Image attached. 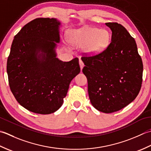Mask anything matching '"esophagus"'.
<instances>
[{
    "instance_id": "34e87169",
    "label": "esophagus",
    "mask_w": 151,
    "mask_h": 151,
    "mask_svg": "<svg viewBox=\"0 0 151 151\" xmlns=\"http://www.w3.org/2000/svg\"><path fill=\"white\" fill-rule=\"evenodd\" d=\"M79 66H80V68H81V70H82L83 69V68L84 67V63H83V62L82 61V60H81V59H79Z\"/></svg>"
}]
</instances>
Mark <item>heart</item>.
Instances as JSON below:
<instances>
[{"label": "heart", "instance_id": "heart-1", "mask_svg": "<svg viewBox=\"0 0 151 151\" xmlns=\"http://www.w3.org/2000/svg\"><path fill=\"white\" fill-rule=\"evenodd\" d=\"M111 36L106 29L87 27L73 31L68 41L75 47L84 46V50L90 55L102 53L109 44Z\"/></svg>", "mask_w": 151, "mask_h": 151}]
</instances>
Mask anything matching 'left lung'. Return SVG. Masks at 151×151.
Segmentation results:
<instances>
[{
  "mask_svg": "<svg viewBox=\"0 0 151 151\" xmlns=\"http://www.w3.org/2000/svg\"><path fill=\"white\" fill-rule=\"evenodd\" d=\"M111 41L102 53L83 56L91 102L97 110L113 113L128 106L139 94L143 66L134 38L117 23H106Z\"/></svg>",
  "mask_w": 151,
  "mask_h": 151,
  "instance_id": "obj_1",
  "label": "left lung"
}]
</instances>
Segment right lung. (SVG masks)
I'll use <instances>...</instances> for the list:
<instances>
[{
	"mask_svg": "<svg viewBox=\"0 0 151 151\" xmlns=\"http://www.w3.org/2000/svg\"><path fill=\"white\" fill-rule=\"evenodd\" d=\"M60 23L36 18L15 36L7 60L10 90L21 106L38 114L54 113L63 105L69 85L81 71L78 58H57Z\"/></svg>",
	"mask_w": 151,
	"mask_h": 151,
	"instance_id": "add662e5",
	"label": "right lung"
}]
</instances>
